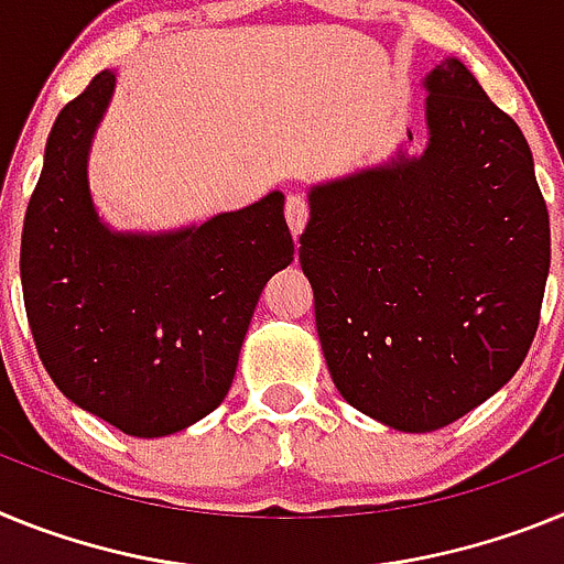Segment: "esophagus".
<instances>
[{
  "label": "esophagus",
  "mask_w": 564,
  "mask_h": 564,
  "mask_svg": "<svg viewBox=\"0 0 564 564\" xmlns=\"http://www.w3.org/2000/svg\"><path fill=\"white\" fill-rule=\"evenodd\" d=\"M286 221L292 235L297 238L303 232V227H306V221H310V204H306L303 195H289L286 198Z\"/></svg>",
  "instance_id": "obj_1"
}]
</instances>
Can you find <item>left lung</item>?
<instances>
[{"instance_id": "obj_1", "label": "left lung", "mask_w": 564, "mask_h": 564, "mask_svg": "<svg viewBox=\"0 0 564 564\" xmlns=\"http://www.w3.org/2000/svg\"><path fill=\"white\" fill-rule=\"evenodd\" d=\"M423 87V153L400 147L315 184L301 235L337 391L411 434L454 423L517 375L551 267L522 130L459 58H443Z\"/></svg>"}]
</instances>
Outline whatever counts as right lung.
Segmentation results:
<instances>
[{"label":"right lung","instance_id":"obj_1","mask_svg":"<svg viewBox=\"0 0 564 564\" xmlns=\"http://www.w3.org/2000/svg\"><path fill=\"white\" fill-rule=\"evenodd\" d=\"M116 93L101 70L56 116L22 227V292L39 357L78 409L130 437H166L227 398L263 286L295 243L283 193L166 232L112 229L90 150Z\"/></svg>","mask_w":564,"mask_h":564}]
</instances>
